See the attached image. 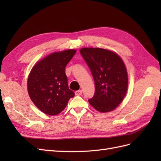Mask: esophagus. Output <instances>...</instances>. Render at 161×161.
Here are the masks:
<instances>
[{"label": "esophagus", "instance_id": "obj_1", "mask_svg": "<svg viewBox=\"0 0 161 161\" xmlns=\"http://www.w3.org/2000/svg\"><path fill=\"white\" fill-rule=\"evenodd\" d=\"M81 93H82V91L81 90H79V91H76L75 92V94L76 95H81Z\"/></svg>", "mask_w": 161, "mask_h": 161}]
</instances>
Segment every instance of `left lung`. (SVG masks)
Returning <instances> with one entry per match:
<instances>
[{"label": "left lung", "mask_w": 161, "mask_h": 161, "mask_svg": "<svg viewBox=\"0 0 161 161\" xmlns=\"http://www.w3.org/2000/svg\"><path fill=\"white\" fill-rule=\"evenodd\" d=\"M80 52L95 81V92L88 100L90 104L102 113L114 110L128 88L127 72L122 59L112 51L99 47H83Z\"/></svg>", "instance_id": "8db88e82"}]
</instances>
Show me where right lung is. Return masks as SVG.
Returning <instances> with one entry per match:
<instances>
[{
    "instance_id": "right-lung-1",
    "label": "right lung",
    "mask_w": 161,
    "mask_h": 161,
    "mask_svg": "<svg viewBox=\"0 0 161 161\" xmlns=\"http://www.w3.org/2000/svg\"><path fill=\"white\" fill-rule=\"evenodd\" d=\"M76 50L54 53L38 61L28 79V91L36 107L50 115H57L66 108L75 93L68 88L65 73L66 65Z\"/></svg>"
}]
</instances>
